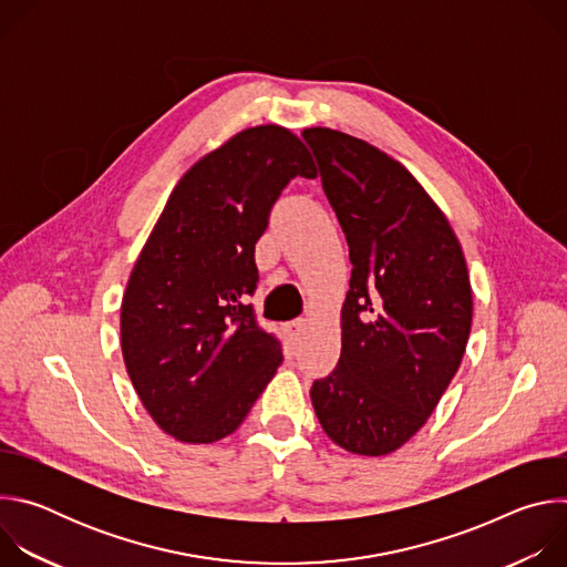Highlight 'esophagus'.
Segmentation results:
<instances>
[{"label":"esophagus","instance_id":"esophagus-1","mask_svg":"<svg viewBox=\"0 0 567 567\" xmlns=\"http://www.w3.org/2000/svg\"><path fill=\"white\" fill-rule=\"evenodd\" d=\"M305 322H307L305 318H296V320H291V322H287V326H285V332H287L291 343H296L300 339V334L305 330Z\"/></svg>","mask_w":567,"mask_h":567}]
</instances>
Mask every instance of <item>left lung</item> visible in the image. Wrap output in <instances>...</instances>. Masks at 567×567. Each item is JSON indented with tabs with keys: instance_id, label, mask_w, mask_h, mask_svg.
<instances>
[{
	"instance_id": "1",
	"label": "left lung",
	"mask_w": 567,
	"mask_h": 567,
	"mask_svg": "<svg viewBox=\"0 0 567 567\" xmlns=\"http://www.w3.org/2000/svg\"><path fill=\"white\" fill-rule=\"evenodd\" d=\"M302 138L352 262L341 359L313 381L311 403L334 444L388 455L426 424L462 363L473 316L464 254L399 161L330 127Z\"/></svg>"
}]
</instances>
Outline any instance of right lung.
I'll list each match as a JSON object with an SVG mask.
<instances>
[{
	"label": "right lung",
	"mask_w": 567,
	"mask_h": 567,
	"mask_svg": "<svg viewBox=\"0 0 567 567\" xmlns=\"http://www.w3.org/2000/svg\"><path fill=\"white\" fill-rule=\"evenodd\" d=\"M293 177H316L298 136L258 125L182 177L132 269L121 348L150 417L179 442L230 435L282 363L249 305L256 241Z\"/></svg>",
	"instance_id": "1"
}]
</instances>
